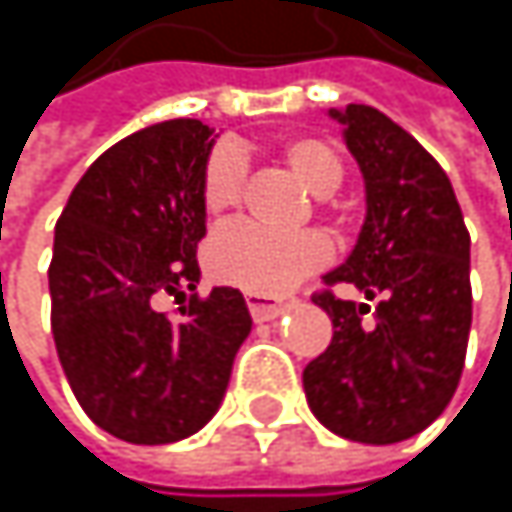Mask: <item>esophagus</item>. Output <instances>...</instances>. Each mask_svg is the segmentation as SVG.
I'll return each mask as SVG.
<instances>
[{
  "label": "esophagus",
  "mask_w": 512,
  "mask_h": 512,
  "mask_svg": "<svg viewBox=\"0 0 512 512\" xmlns=\"http://www.w3.org/2000/svg\"><path fill=\"white\" fill-rule=\"evenodd\" d=\"M246 302H249V311H252V317H255L257 323L275 320V317H281L290 308V302H278V299H269V296H260V293H249Z\"/></svg>",
  "instance_id": "obj_1"
}]
</instances>
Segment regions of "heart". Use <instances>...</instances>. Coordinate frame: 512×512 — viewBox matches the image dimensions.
Returning <instances> with one entry per match:
<instances>
[{"label":"heart","mask_w":512,"mask_h":512,"mask_svg":"<svg viewBox=\"0 0 512 512\" xmlns=\"http://www.w3.org/2000/svg\"><path fill=\"white\" fill-rule=\"evenodd\" d=\"M281 156L287 168L302 180V186L317 195L329 198L344 183V159L338 151L314 136H299L284 142ZM246 189V159L237 148L222 145L216 148L201 183V201L210 216H222L234 210ZM207 272L213 281L240 287L246 293L278 296L293 290L302 278L314 275L332 260V246L317 231L302 234H269L252 222H231L219 228L207 243Z\"/></svg>","instance_id":"heart-1"}]
</instances>
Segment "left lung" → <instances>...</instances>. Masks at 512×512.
Masks as SVG:
<instances>
[{"label": "left lung", "mask_w": 512, "mask_h": 512, "mask_svg": "<svg viewBox=\"0 0 512 512\" xmlns=\"http://www.w3.org/2000/svg\"><path fill=\"white\" fill-rule=\"evenodd\" d=\"M364 174L367 219L344 266L311 299L332 317V344L302 370L311 412L332 433L394 445L430 427L460 385L471 329V237L442 165L373 106L332 109ZM353 283L374 306L338 300Z\"/></svg>", "instance_id": "8db88e82"}]
</instances>
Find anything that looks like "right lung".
<instances>
[{
  "label": "right lung",
  "instance_id": "obj_1",
  "mask_svg": "<svg viewBox=\"0 0 512 512\" xmlns=\"http://www.w3.org/2000/svg\"><path fill=\"white\" fill-rule=\"evenodd\" d=\"M213 130L195 118L145 127L100 154L73 186L50 260L52 338L85 415L115 439L168 445L219 409L252 332L234 287L192 293L207 234L201 183ZM190 302L181 320L155 308Z\"/></svg>",
  "mask_w": 512,
  "mask_h": 512
}]
</instances>
